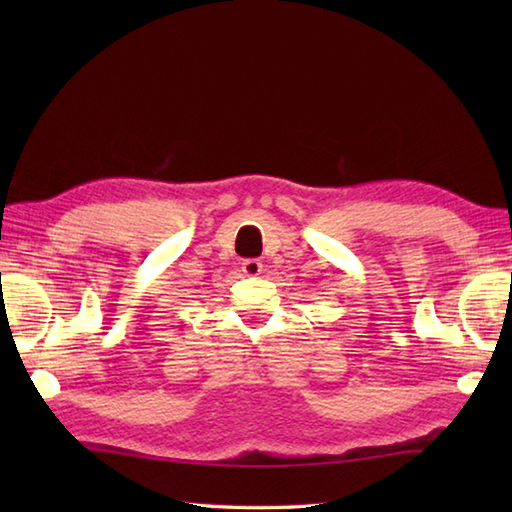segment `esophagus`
I'll return each instance as SVG.
<instances>
[{
  "label": "esophagus",
  "instance_id": "1",
  "mask_svg": "<svg viewBox=\"0 0 512 512\" xmlns=\"http://www.w3.org/2000/svg\"><path fill=\"white\" fill-rule=\"evenodd\" d=\"M242 273L246 277H257L259 273H262V262H259V259H244Z\"/></svg>",
  "mask_w": 512,
  "mask_h": 512
}]
</instances>
